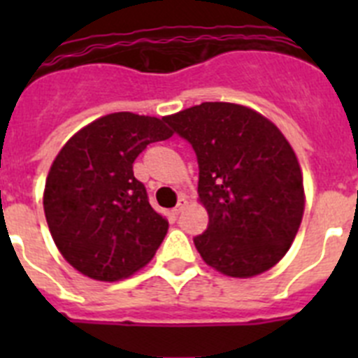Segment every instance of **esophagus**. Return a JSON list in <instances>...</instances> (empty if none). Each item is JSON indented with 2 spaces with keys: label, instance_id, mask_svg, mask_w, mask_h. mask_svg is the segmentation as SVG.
Returning a JSON list of instances; mask_svg holds the SVG:
<instances>
[{
  "label": "esophagus",
  "instance_id": "1",
  "mask_svg": "<svg viewBox=\"0 0 358 358\" xmlns=\"http://www.w3.org/2000/svg\"><path fill=\"white\" fill-rule=\"evenodd\" d=\"M185 206H186V197H185V195H182V197H179V202H177V206L172 210V213L173 215H179L182 210H185Z\"/></svg>",
  "mask_w": 358,
  "mask_h": 358
}]
</instances>
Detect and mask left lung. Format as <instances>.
<instances>
[{
    "instance_id": "left-lung-1",
    "label": "left lung",
    "mask_w": 358,
    "mask_h": 358,
    "mask_svg": "<svg viewBox=\"0 0 358 358\" xmlns=\"http://www.w3.org/2000/svg\"><path fill=\"white\" fill-rule=\"evenodd\" d=\"M199 163V197L210 222L194 243L233 278L262 274L292 245L305 210L303 176L285 136L249 107L204 102L166 116Z\"/></svg>"
}]
</instances>
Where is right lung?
<instances>
[{
  "mask_svg": "<svg viewBox=\"0 0 358 358\" xmlns=\"http://www.w3.org/2000/svg\"><path fill=\"white\" fill-rule=\"evenodd\" d=\"M172 136L164 118L115 113L73 136L50 169L44 215L53 242L78 273L118 281L147 265L169 222L134 177L147 145Z\"/></svg>",
  "mask_w": 358,
  "mask_h": 358,
  "instance_id": "obj_1",
  "label": "right lung"
}]
</instances>
